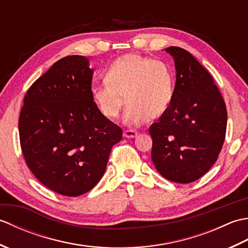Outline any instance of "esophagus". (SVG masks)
Returning a JSON list of instances; mask_svg holds the SVG:
<instances>
[{"instance_id": "34e87169", "label": "esophagus", "mask_w": 248, "mask_h": 248, "mask_svg": "<svg viewBox=\"0 0 248 248\" xmlns=\"http://www.w3.org/2000/svg\"><path fill=\"white\" fill-rule=\"evenodd\" d=\"M138 135V132L133 130H124V138L125 139H133L135 136Z\"/></svg>"}]
</instances>
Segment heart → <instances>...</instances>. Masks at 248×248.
Wrapping results in <instances>:
<instances>
[{"mask_svg":"<svg viewBox=\"0 0 248 248\" xmlns=\"http://www.w3.org/2000/svg\"><path fill=\"white\" fill-rule=\"evenodd\" d=\"M104 82L92 86V100L108 120L118 117L125 101L124 124L127 125L159 118L172 101L173 75L170 66L147 56L125 54L116 59L105 70Z\"/></svg>","mask_w":248,"mask_h":248,"instance_id":"b5f03b06","label":"heart"}]
</instances>
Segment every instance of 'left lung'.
Instances as JSON below:
<instances>
[{"label":"left lung","mask_w":248,"mask_h":248,"mask_svg":"<svg viewBox=\"0 0 248 248\" xmlns=\"http://www.w3.org/2000/svg\"><path fill=\"white\" fill-rule=\"evenodd\" d=\"M164 50L175 61L176 85L170 107L149 129L151 159L167 180L189 183L217 162L227 110L212 77L189 52L179 46Z\"/></svg>","instance_id":"1"}]
</instances>
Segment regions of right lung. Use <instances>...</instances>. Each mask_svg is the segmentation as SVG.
Masks as SVG:
<instances>
[{"label":"right lung","instance_id":"obj_1","mask_svg":"<svg viewBox=\"0 0 248 248\" xmlns=\"http://www.w3.org/2000/svg\"><path fill=\"white\" fill-rule=\"evenodd\" d=\"M93 70L85 56L57 61L26 93L19 118L29 168L52 191L76 197L96 186L123 130L92 100Z\"/></svg>","mask_w":248,"mask_h":248}]
</instances>
